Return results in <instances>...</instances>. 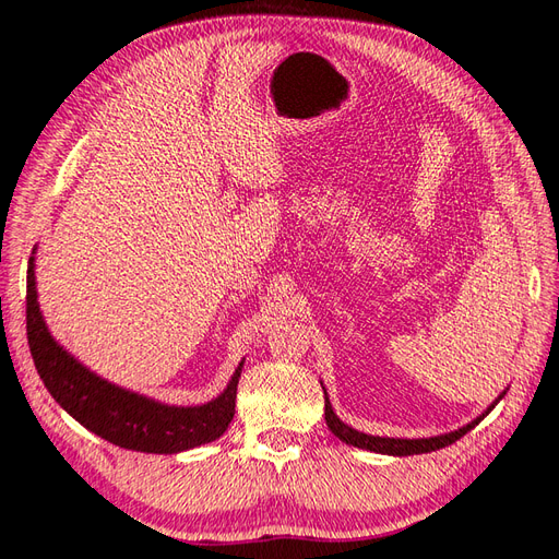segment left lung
Masks as SVG:
<instances>
[{
  "label": "left lung",
  "mask_w": 559,
  "mask_h": 559,
  "mask_svg": "<svg viewBox=\"0 0 559 559\" xmlns=\"http://www.w3.org/2000/svg\"><path fill=\"white\" fill-rule=\"evenodd\" d=\"M503 394L496 399V402L489 406V411L500 402V399H503ZM489 411H486V413H489ZM486 413H481L477 420H472L469 425L455 429V432H449V435H439V437H429V439H390V437H370V435H364V432H356V429H352L349 425H345L335 416L333 406L325 396V423H328V427H331V432L337 439H342L345 443H352V447L376 451V453H388V455H416V453H429V451L449 447V443L457 441L463 435H467L472 427L479 425Z\"/></svg>",
  "instance_id": "obj_1"
}]
</instances>
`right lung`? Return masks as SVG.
Listing matches in <instances>:
<instances>
[{
    "label": "right lung",
    "mask_w": 559,
    "mask_h": 559,
    "mask_svg": "<svg viewBox=\"0 0 559 559\" xmlns=\"http://www.w3.org/2000/svg\"><path fill=\"white\" fill-rule=\"evenodd\" d=\"M35 264L27 266L25 328L37 373L56 404L80 425L122 449L143 453H179L219 439L236 413V388L242 364L226 390L203 406H165L153 399L116 388L78 364L49 335L39 313Z\"/></svg>",
    "instance_id": "1"
}]
</instances>
